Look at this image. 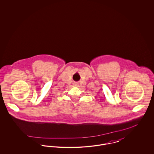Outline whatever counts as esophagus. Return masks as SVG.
<instances>
[{
	"instance_id": "obj_1",
	"label": "esophagus",
	"mask_w": 154,
	"mask_h": 154,
	"mask_svg": "<svg viewBox=\"0 0 154 154\" xmlns=\"http://www.w3.org/2000/svg\"><path fill=\"white\" fill-rule=\"evenodd\" d=\"M79 83L78 82H74V85H75V86H78L79 85Z\"/></svg>"
}]
</instances>
